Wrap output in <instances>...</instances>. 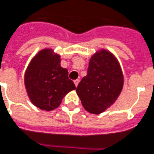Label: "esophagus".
<instances>
[{
    "label": "esophagus",
    "instance_id": "1",
    "mask_svg": "<svg viewBox=\"0 0 154 154\" xmlns=\"http://www.w3.org/2000/svg\"><path fill=\"white\" fill-rule=\"evenodd\" d=\"M79 79H75V80H74V83H75V86H76V87H77V85H78V84H79Z\"/></svg>",
    "mask_w": 154,
    "mask_h": 154
}]
</instances>
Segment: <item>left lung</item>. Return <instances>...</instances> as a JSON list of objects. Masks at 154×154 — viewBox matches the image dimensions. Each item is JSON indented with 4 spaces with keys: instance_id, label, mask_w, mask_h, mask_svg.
Returning a JSON list of instances; mask_svg holds the SVG:
<instances>
[{
    "instance_id": "1",
    "label": "left lung",
    "mask_w": 154,
    "mask_h": 154,
    "mask_svg": "<svg viewBox=\"0 0 154 154\" xmlns=\"http://www.w3.org/2000/svg\"><path fill=\"white\" fill-rule=\"evenodd\" d=\"M123 83L119 62L111 53L102 49L91 58L87 75L79 83L76 92L86 111L100 114L115 102Z\"/></svg>"
}]
</instances>
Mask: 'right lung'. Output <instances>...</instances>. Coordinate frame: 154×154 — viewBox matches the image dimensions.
I'll use <instances>...</instances> for the list:
<instances>
[{"label": "right lung", "instance_id": "obj_1", "mask_svg": "<svg viewBox=\"0 0 154 154\" xmlns=\"http://www.w3.org/2000/svg\"><path fill=\"white\" fill-rule=\"evenodd\" d=\"M66 69L60 66V56L50 48L43 49L32 59L24 83L32 103L43 111L59 107L63 98L75 90Z\"/></svg>", "mask_w": 154, "mask_h": 154}]
</instances>
